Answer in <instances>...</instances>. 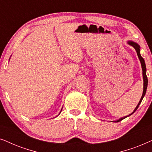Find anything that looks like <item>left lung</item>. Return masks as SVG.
I'll list each match as a JSON object with an SVG mask.
<instances>
[{
    "instance_id": "left-lung-1",
    "label": "left lung",
    "mask_w": 152,
    "mask_h": 152,
    "mask_svg": "<svg viewBox=\"0 0 152 152\" xmlns=\"http://www.w3.org/2000/svg\"><path fill=\"white\" fill-rule=\"evenodd\" d=\"M128 43H129V45H132V46L134 47V48H135V50H136L137 55H138V58H139V59H140V63H141V66H142V75H143V81H144V87H143V93H142V97H141L140 100V102H139L138 104L137 105V107H136V109H134V111H133L132 113L129 114V115L126 116V117H124V118H120V120H116V121H114V122H118L121 121V120L124 119V118H125L128 117V116H129V115H132V114L134 113V112L136 111L137 109H138L139 105H140V104L141 103V102H142V100L143 97H144V96H145V93H146V91H147V83H148V80H147V75H146V65H145V62L144 59H143V58H142V57H141V55H140V46H139V45H138V44H137L136 43L133 42V41H129Z\"/></svg>"
}]
</instances>
